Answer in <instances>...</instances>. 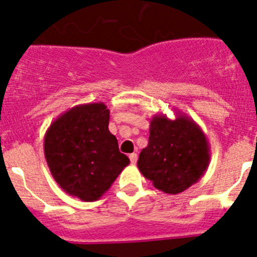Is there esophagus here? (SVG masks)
Here are the masks:
<instances>
[{
    "label": "esophagus",
    "instance_id": "34e87169",
    "mask_svg": "<svg viewBox=\"0 0 257 257\" xmlns=\"http://www.w3.org/2000/svg\"><path fill=\"white\" fill-rule=\"evenodd\" d=\"M128 157H130V162L133 163V165H135L136 161H138V154L133 153V154H130V156H128Z\"/></svg>",
    "mask_w": 257,
    "mask_h": 257
}]
</instances>
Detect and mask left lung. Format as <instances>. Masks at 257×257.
<instances>
[{
    "mask_svg": "<svg viewBox=\"0 0 257 257\" xmlns=\"http://www.w3.org/2000/svg\"><path fill=\"white\" fill-rule=\"evenodd\" d=\"M210 154L207 138L192 118L180 112H176L175 119L156 114L138 167L157 189L179 194L205 175Z\"/></svg>",
    "mask_w": 257,
    "mask_h": 257,
    "instance_id": "8db88e82",
    "label": "left lung"
}]
</instances>
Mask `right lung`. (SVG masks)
Wrapping results in <instances>:
<instances>
[{
	"mask_svg": "<svg viewBox=\"0 0 257 257\" xmlns=\"http://www.w3.org/2000/svg\"><path fill=\"white\" fill-rule=\"evenodd\" d=\"M104 103L81 104L51 122L44 152L52 178L69 196L97 201L130 160L118 151Z\"/></svg>",
	"mask_w": 257,
	"mask_h": 257,
	"instance_id": "obj_1",
	"label": "right lung"
}]
</instances>
